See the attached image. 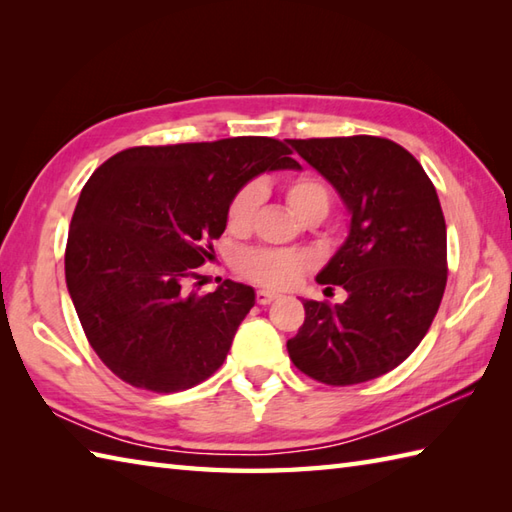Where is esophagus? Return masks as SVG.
Returning <instances> with one entry per match:
<instances>
[{
  "label": "esophagus",
  "instance_id": "esophagus-1",
  "mask_svg": "<svg viewBox=\"0 0 512 512\" xmlns=\"http://www.w3.org/2000/svg\"><path fill=\"white\" fill-rule=\"evenodd\" d=\"M279 295L273 290H257V303L259 306H268V303H273Z\"/></svg>",
  "mask_w": 512,
  "mask_h": 512
}]
</instances>
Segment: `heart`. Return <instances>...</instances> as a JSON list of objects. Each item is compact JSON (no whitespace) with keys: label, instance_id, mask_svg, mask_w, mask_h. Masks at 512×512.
<instances>
[{"label":"heart","instance_id":"1","mask_svg":"<svg viewBox=\"0 0 512 512\" xmlns=\"http://www.w3.org/2000/svg\"><path fill=\"white\" fill-rule=\"evenodd\" d=\"M286 200L292 211L301 220L310 213H328L330 209V191L325 184L314 176L295 178L286 189ZM264 202V187L259 182H248L239 189L226 211V224L233 233H248L255 224L259 206ZM239 273L246 279L255 281L268 288H288L299 281L306 273L308 257L292 250H277V248H255L246 250L239 257Z\"/></svg>","mask_w":512,"mask_h":512}]
</instances>
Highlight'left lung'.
<instances>
[{
  "mask_svg": "<svg viewBox=\"0 0 512 512\" xmlns=\"http://www.w3.org/2000/svg\"><path fill=\"white\" fill-rule=\"evenodd\" d=\"M332 184L350 215L345 242L317 275L343 303L303 299L288 354L325 385L383 376L416 350L447 286V224L436 187L407 149L378 136L286 140Z\"/></svg>",
  "mask_w": 512,
  "mask_h": 512,
  "instance_id": "8db88e82",
  "label": "left lung"
}]
</instances>
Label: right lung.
<instances>
[{"mask_svg": "<svg viewBox=\"0 0 512 512\" xmlns=\"http://www.w3.org/2000/svg\"><path fill=\"white\" fill-rule=\"evenodd\" d=\"M275 138L132 147L92 173L76 204L65 284L94 352L125 383L171 394L220 369L255 290L226 279L187 290L213 255L233 195L295 169Z\"/></svg>", "mask_w": 512, "mask_h": 512, "instance_id": "obj_1", "label": "right lung"}]
</instances>
